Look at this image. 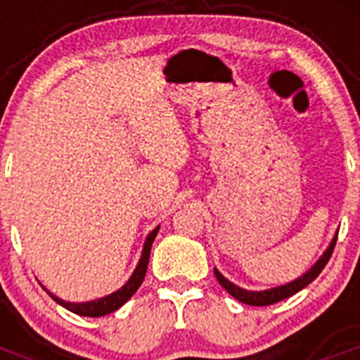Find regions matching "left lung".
I'll list each match as a JSON object with an SVG mask.
<instances>
[{"label": "left lung", "mask_w": 360, "mask_h": 360, "mask_svg": "<svg viewBox=\"0 0 360 360\" xmlns=\"http://www.w3.org/2000/svg\"><path fill=\"white\" fill-rule=\"evenodd\" d=\"M335 241H337V232L335 236L332 238V241H330V245L326 247V250L323 252V256L317 259L314 265L310 266V269L304 272L303 276H299L297 279H294V281L290 283H285V285H279V287H274V288H269V290H245V288L238 287V285H234V283L229 281L225 276H221V272H219L218 269H214V276L216 279L219 281V285L225 288V290L229 292V294L232 295V297H236L238 301H241V303L245 304H250V307H266V304H274L278 303V301H283V299L290 297V295H294L295 292L303 290L307 285H310L314 279L317 278V276L323 272V269L326 266V263H328L330 256H332L333 252V247H335Z\"/></svg>", "instance_id": "left-lung-1"}]
</instances>
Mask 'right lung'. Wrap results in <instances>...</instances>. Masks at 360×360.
<instances>
[{
	"instance_id": "add662e5",
	"label": "right lung",
	"mask_w": 360,
	"mask_h": 360,
	"mask_svg": "<svg viewBox=\"0 0 360 360\" xmlns=\"http://www.w3.org/2000/svg\"><path fill=\"white\" fill-rule=\"evenodd\" d=\"M158 229H160V225L153 229V231L148 234V238H146L144 241V247H142L141 259H139V263H136L135 270H133V274L129 276L128 281L124 283L119 290L111 292V294L104 295V297L94 299V301H86V303H70V301H65V299L53 295L52 292L49 290L46 292H49V295L56 301V303H59L61 307H65L66 310L73 311V314H77V316L101 317V316H108V314H111V311L119 310V308L122 307V304L126 303V301H128L136 290H139V287H141L142 281H144L146 270H148V263H149V252H151V245L158 234Z\"/></svg>"
}]
</instances>
